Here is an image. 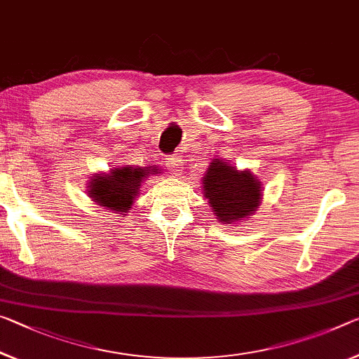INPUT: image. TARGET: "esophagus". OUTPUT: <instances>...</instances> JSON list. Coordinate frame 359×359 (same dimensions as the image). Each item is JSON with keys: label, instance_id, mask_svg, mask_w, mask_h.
Wrapping results in <instances>:
<instances>
[{"label": "esophagus", "instance_id": "1", "mask_svg": "<svg viewBox=\"0 0 359 359\" xmlns=\"http://www.w3.org/2000/svg\"><path fill=\"white\" fill-rule=\"evenodd\" d=\"M164 164H166V168L169 169V172L174 174V175H180L182 166H184V164H182V159L179 156H168V158H164Z\"/></svg>", "mask_w": 359, "mask_h": 359}]
</instances>
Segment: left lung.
Segmentation results:
<instances>
[{
  "label": "left lung",
  "mask_w": 359,
  "mask_h": 359,
  "mask_svg": "<svg viewBox=\"0 0 359 359\" xmlns=\"http://www.w3.org/2000/svg\"><path fill=\"white\" fill-rule=\"evenodd\" d=\"M203 190L222 222L241 220L257 209L262 187L251 170H236L222 159H214L203 177Z\"/></svg>",
  "instance_id": "left-lung-1"
}]
</instances>
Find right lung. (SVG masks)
<instances>
[{
    "label": "right lung",
    "instance_id": "1",
    "mask_svg": "<svg viewBox=\"0 0 359 359\" xmlns=\"http://www.w3.org/2000/svg\"><path fill=\"white\" fill-rule=\"evenodd\" d=\"M149 174V169L142 168H116L110 175H95L90 182L89 195L99 206L126 212L137 196L142 179Z\"/></svg>",
    "mask_w": 359,
    "mask_h": 359
}]
</instances>
